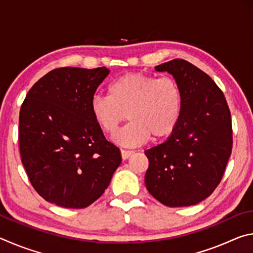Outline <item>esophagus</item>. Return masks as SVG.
Masks as SVG:
<instances>
[{
    "label": "esophagus",
    "instance_id": "1",
    "mask_svg": "<svg viewBox=\"0 0 253 253\" xmlns=\"http://www.w3.org/2000/svg\"><path fill=\"white\" fill-rule=\"evenodd\" d=\"M132 153H134L132 151H126V149H122V151H121V154H122V158H123V161H126L127 158L129 157Z\"/></svg>",
    "mask_w": 253,
    "mask_h": 253
}]
</instances>
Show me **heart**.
I'll list each match as a JSON object with an SVG mask.
<instances>
[{
    "instance_id": "1",
    "label": "heart",
    "mask_w": 253,
    "mask_h": 253,
    "mask_svg": "<svg viewBox=\"0 0 253 253\" xmlns=\"http://www.w3.org/2000/svg\"><path fill=\"white\" fill-rule=\"evenodd\" d=\"M182 107V93L176 81L169 77L129 72L110 84L108 97L93 96L90 114L106 134H114L125 121L130 123L114 136L125 147L142 145L152 137L164 139L176 127Z\"/></svg>"
}]
</instances>
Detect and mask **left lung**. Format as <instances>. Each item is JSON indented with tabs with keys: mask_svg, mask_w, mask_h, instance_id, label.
Wrapping results in <instances>:
<instances>
[{
	"mask_svg": "<svg viewBox=\"0 0 253 253\" xmlns=\"http://www.w3.org/2000/svg\"><path fill=\"white\" fill-rule=\"evenodd\" d=\"M155 70L173 76L182 107L169 138L145 151V185L166 207H190L209 198L223 176L232 151L231 114L221 89L192 63L175 59Z\"/></svg>",
	"mask_w": 253,
	"mask_h": 253,
	"instance_id": "left-lung-1",
	"label": "left lung"
}]
</instances>
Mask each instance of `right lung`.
I'll return each instance as SVG.
<instances>
[{
    "mask_svg": "<svg viewBox=\"0 0 253 253\" xmlns=\"http://www.w3.org/2000/svg\"><path fill=\"white\" fill-rule=\"evenodd\" d=\"M108 75L106 67L54 69L33 84L21 107L22 164L34 190L58 207H89L122 163L121 151L107 142L89 108Z\"/></svg>",
    "mask_w": 253,
    "mask_h": 253,
    "instance_id": "add662e5",
    "label": "right lung"
}]
</instances>
